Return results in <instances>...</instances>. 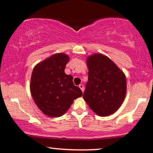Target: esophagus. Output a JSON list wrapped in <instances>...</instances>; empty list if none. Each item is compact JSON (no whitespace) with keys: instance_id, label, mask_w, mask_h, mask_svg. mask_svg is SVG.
I'll list each match as a JSON object with an SVG mask.
<instances>
[{"instance_id":"1","label":"esophagus","mask_w":153,"mask_h":153,"mask_svg":"<svg viewBox=\"0 0 153 153\" xmlns=\"http://www.w3.org/2000/svg\"><path fill=\"white\" fill-rule=\"evenodd\" d=\"M79 88H80L81 89V91H82V92H83V91H84V85H82V84H80V85H79Z\"/></svg>"}]
</instances>
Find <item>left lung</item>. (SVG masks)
Segmentation results:
<instances>
[{
    "label": "left lung",
    "instance_id": "1",
    "mask_svg": "<svg viewBox=\"0 0 153 153\" xmlns=\"http://www.w3.org/2000/svg\"><path fill=\"white\" fill-rule=\"evenodd\" d=\"M88 80L83 99L101 117L112 114L120 107L127 91L124 73L108 57L95 54L87 59Z\"/></svg>",
    "mask_w": 153,
    "mask_h": 153
}]
</instances>
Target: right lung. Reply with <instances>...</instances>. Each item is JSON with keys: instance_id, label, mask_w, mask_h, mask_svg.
I'll list each match as a JSON object with an SVG mask.
<instances>
[{"instance_id": "add662e5", "label": "right lung", "mask_w": 153, "mask_h": 153, "mask_svg": "<svg viewBox=\"0 0 153 153\" xmlns=\"http://www.w3.org/2000/svg\"><path fill=\"white\" fill-rule=\"evenodd\" d=\"M69 57L55 54L34 67L31 78L30 90L36 106L45 114L59 117L69 109L73 100L82 96L75 86L73 76L65 73Z\"/></svg>"}]
</instances>
